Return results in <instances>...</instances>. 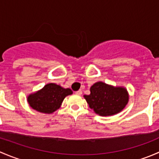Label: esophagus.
Here are the masks:
<instances>
[{"label":"esophagus","instance_id":"34e87169","mask_svg":"<svg viewBox=\"0 0 159 159\" xmlns=\"http://www.w3.org/2000/svg\"><path fill=\"white\" fill-rule=\"evenodd\" d=\"M75 94H76L77 95H81V94H82V91H81V90H78V91H75Z\"/></svg>","mask_w":159,"mask_h":159}]
</instances>
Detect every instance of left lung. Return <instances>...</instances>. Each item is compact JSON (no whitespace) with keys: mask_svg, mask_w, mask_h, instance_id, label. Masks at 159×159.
I'll use <instances>...</instances> for the list:
<instances>
[{"mask_svg":"<svg viewBox=\"0 0 159 159\" xmlns=\"http://www.w3.org/2000/svg\"><path fill=\"white\" fill-rule=\"evenodd\" d=\"M90 94L84 95L89 107L100 116H111L119 113L129 103L127 89L98 81L90 88Z\"/></svg>","mask_w":159,"mask_h":159,"instance_id":"1","label":"left lung"}]
</instances>
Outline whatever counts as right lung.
<instances>
[{"mask_svg": "<svg viewBox=\"0 0 159 159\" xmlns=\"http://www.w3.org/2000/svg\"><path fill=\"white\" fill-rule=\"evenodd\" d=\"M73 94L70 89L49 83L41 89L28 95L27 101L34 110L44 114H52L61 105L66 96Z\"/></svg>", "mask_w": 159, "mask_h": 159, "instance_id": "1", "label": "right lung"}]
</instances>
